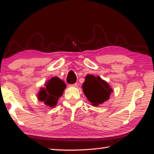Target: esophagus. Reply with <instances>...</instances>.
<instances>
[{"label": "esophagus", "instance_id": "esophagus-1", "mask_svg": "<svg viewBox=\"0 0 154 154\" xmlns=\"http://www.w3.org/2000/svg\"><path fill=\"white\" fill-rule=\"evenodd\" d=\"M70 87H77V83H75L74 84H72V85H69Z\"/></svg>", "mask_w": 154, "mask_h": 154}]
</instances>
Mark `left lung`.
I'll list each match as a JSON object with an SVG mask.
<instances>
[{"label":"left lung","instance_id":"1","mask_svg":"<svg viewBox=\"0 0 154 154\" xmlns=\"http://www.w3.org/2000/svg\"><path fill=\"white\" fill-rule=\"evenodd\" d=\"M83 91L93 106L103 103L109 98L113 90L110 86L99 76L88 75L82 85Z\"/></svg>","mask_w":154,"mask_h":154}]
</instances>
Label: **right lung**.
I'll list each match as a JSON object with an SVG mask.
<instances>
[{
  "label": "right lung",
  "instance_id": "obj_1",
  "mask_svg": "<svg viewBox=\"0 0 154 154\" xmlns=\"http://www.w3.org/2000/svg\"><path fill=\"white\" fill-rule=\"evenodd\" d=\"M66 87L65 83L57 77L51 78L45 84V88H41L38 94L40 101L49 107H55L60 97L62 96Z\"/></svg>",
  "mask_w": 154,
  "mask_h": 154
}]
</instances>
